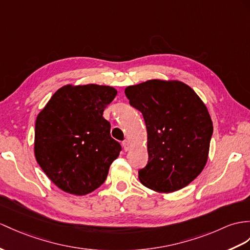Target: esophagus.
Instances as JSON below:
<instances>
[{
  "mask_svg": "<svg viewBox=\"0 0 250 250\" xmlns=\"http://www.w3.org/2000/svg\"><path fill=\"white\" fill-rule=\"evenodd\" d=\"M122 144H123V147H124V150H125V151L129 150V142L127 141V140H124V141L122 142Z\"/></svg>",
  "mask_w": 250,
  "mask_h": 250,
  "instance_id": "34e87169",
  "label": "esophagus"
}]
</instances>
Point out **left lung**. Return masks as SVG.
I'll use <instances>...</instances> for the list:
<instances>
[{"mask_svg": "<svg viewBox=\"0 0 250 250\" xmlns=\"http://www.w3.org/2000/svg\"><path fill=\"white\" fill-rule=\"evenodd\" d=\"M147 130V164L139 178L151 190L169 193L195 179L208 159L213 125L207 107L186 83L153 79L125 89Z\"/></svg>", "mask_w": 250, "mask_h": 250, "instance_id": "8db88e82", "label": "left lung"}]
</instances>
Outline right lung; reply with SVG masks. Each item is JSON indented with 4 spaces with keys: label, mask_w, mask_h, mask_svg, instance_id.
<instances>
[{
    "label": "right lung",
    "mask_w": 250,
    "mask_h": 250,
    "mask_svg": "<svg viewBox=\"0 0 250 250\" xmlns=\"http://www.w3.org/2000/svg\"><path fill=\"white\" fill-rule=\"evenodd\" d=\"M117 95L108 86L60 88L37 117L35 156L62 191L86 195L104 184L122 150L103 117Z\"/></svg>",
    "instance_id": "add662e5"
}]
</instances>
